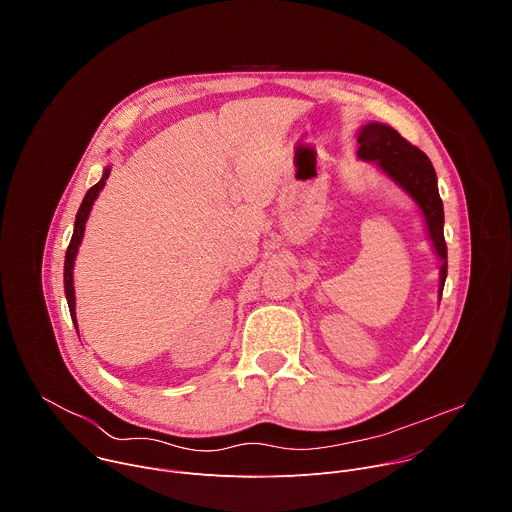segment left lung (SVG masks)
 <instances>
[{"label": "left lung", "instance_id": "8db88e82", "mask_svg": "<svg viewBox=\"0 0 512 512\" xmlns=\"http://www.w3.org/2000/svg\"><path fill=\"white\" fill-rule=\"evenodd\" d=\"M356 158L371 162L379 168L395 186H399L421 212L423 225L431 247L440 259V287L437 298L442 300L444 283L448 277V247L444 239V204L437 190V176L429 158L401 137L391 125L369 121L358 133Z\"/></svg>", "mask_w": 512, "mask_h": 512}]
</instances>
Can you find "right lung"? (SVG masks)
<instances>
[{
	"mask_svg": "<svg viewBox=\"0 0 512 512\" xmlns=\"http://www.w3.org/2000/svg\"><path fill=\"white\" fill-rule=\"evenodd\" d=\"M111 174V166H107L103 170V176L101 180L89 188V192L85 194L83 202H81V208L77 212V218H75V231H72V239L68 243V249H66V257H64V294H66V302H68V310H70V318L72 322H75L77 326V334H79V324H77V298H75V279H72V269H75V259H77V253H79V247L83 243V237H85V225L89 221V214H91V208L99 196V192L103 190L107 178Z\"/></svg>",
	"mask_w": 512,
	"mask_h": 512,
	"instance_id": "obj_1",
	"label": "right lung"
}]
</instances>
